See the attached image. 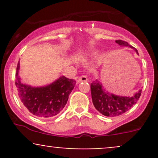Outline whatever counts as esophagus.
<instances>
[{
    "instance_id": "obj_1",
    "label": "esophagus",
    "mask_w": 158,
    "mask_h": 158,
    "mask_svg": "<svg viewBox=\"0 0 158 158\" xmlns=\"http://www.w3.org/2000/svg\"><path fill=\"white\" fill-rule=\"evenodd\" d=\"M88 77H87L86 75H83V76H81V77L79 78V80H78V81H79V82H81V81H88Z\"/></svg>"
}]
</instances>
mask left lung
Masks as SVG:
<instances>
[{"label":"left lung","instance_id":"obj_1","mask_svg":"<svg viewBox=\"0 0 158 158\" xmlns=\"http://www.w3.org/2000/svg\"><path fill=\"white\" fill-rule=\"evenodd\" d=\"M116 42L120 46L134 48L128 42L122 40H117ZM135 50L138 54L136 49ZM90 91L94 106L99 113L106 117H117L126 113L136 104L140 97L142 90H139L131 97H119L106 91L102 88L100 81L95 80L90 84Z\"/></svg>","mask_w":158,"mask_h":158}]
</instances>
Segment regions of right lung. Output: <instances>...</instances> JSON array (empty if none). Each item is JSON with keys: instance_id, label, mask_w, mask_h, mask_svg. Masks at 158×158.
<instances>
[{"instance_id": "obj_1", "label": "right lung", "mask_w": 158, "mask_h": 158, "mask_svg": "<svg viewBox=\"0 0 158 158\" xmlns=\"http://www.w3.org/2000/svg\"><path fill=\"white\" fill-rule=\"evenodd\" d=\"M19 61L16 70L15 85L21 102L29 111L39 118H50L64 108L76 81L61 77L51 84L35 88L23 84L19 77Z\"/></svg>"}]
</instances>
